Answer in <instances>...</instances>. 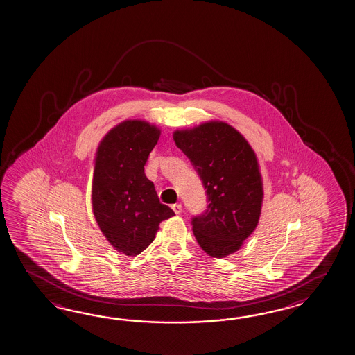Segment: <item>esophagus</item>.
I'll return each instance as SVG.
<instances>
[{
  "mask_svg": "<svg viewBox=\"0 0 355 355\" xmlns=\"http://www.w3.org/2000/svg\"><path fill=\"white\" fill-rule=\"evenodd\" d=\"M172 209L175 214H180L182 211V205L181 204H173Z\"/></svg>",
  "mask_w": 355,
  "mask_h": 355,
  "instance_id": "1",
  "label": "esophagus"
}]
</instances>
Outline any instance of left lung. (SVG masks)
Segmentation results:
<instances>
[{
	"label": "left lung",
	"mask_w": 355,
	"mask_h": 355,
	"mask_svg": "<svg viewBox=\"0 0 355 355\" xmlns=\"http://www.w3.org/2000/svg\"><path fill=\"white\" fill-rule=\"evenodd\" d=\"M173 139L207 189L208 209L192 218L193 235L211 257H227L259 225L263 182L256 153L244 135L218 120L175 130Z\"/></svg>",
	"instance_id": "left-lung-1"
}]
</instances>
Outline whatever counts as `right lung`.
I'll list each match as a JSON object with an SVG mask.
<instances>
[{"label": "right lung", "mask_w": 355, "mask_h": 355, "mask_svg": "<svg viewBox=\"0 0 355 355\" xmlns=\"http://www.w3.org/2000/svg\"><path fill=\"white\" fill-rule=\"evenodd\" d=\"M162 135L144 120H125L96 148L92 205L105 239L125 256H137L153 243L159 225L174 216L162 204L144 174L148 155Z\"/></svg>", "instance_id": "1"}]
</instances>
